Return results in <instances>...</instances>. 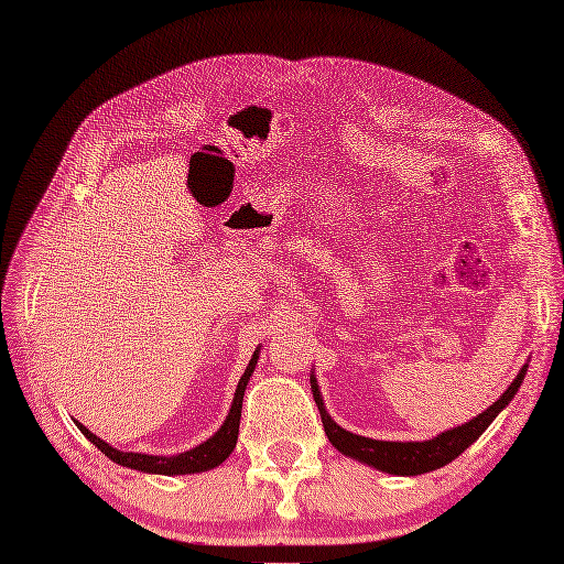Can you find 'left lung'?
Wrapping results in <instances>:
<instances>
[{"label": "left lung", "mask_w": 564, "mask_h": 564, "mask_svg": "<svg viewBox=\"0 0 564 564\" xmlns=\"http://www.w3.org/2000/svg\"><path fill=\"white\" fill-rule=\"evenodd\" d=\"M524 373H527V365L520 369V373L513 379V383L508 386L503 395L489 409H485L480 416H475L468 423L458 425V429L445 431L442 435L425 442H383V440L362 437L340 429V425L327 414V409H324L315 373L311 377V388L319 409L324 433H327L329 442L340 454L362 460V464L390 475H421V473H431L435 468L447 466L458 454H464L473 442L489 429V423L499 416L501 409L516 398L518 388L524 381Z\"/></svg>", "instance_id": "8db88e82"}]
</instances>
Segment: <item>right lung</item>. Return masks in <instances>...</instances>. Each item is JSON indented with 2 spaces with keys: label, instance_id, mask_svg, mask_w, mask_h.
Instances as JSON below:
<instances>
[{
  "label": "right lung",
  "instance_id": "obj_1",
  "mask_svg": "<svg viewBox=\"0 0 564 564\" xmlns=\"http://www.w3.org/2000/svg\"><path fill=\"white\" fill-rule=\"evenodd\" d=\"M256 362H259V348L253 350L249 367L245 369L240 383H237L235 390V398H232V406L230 412L220 425L218 433H214L207 442H202L199 447L191 449V452H183L176 456H152V454H139V452H119L115 447H110L106 440L96 437L89 429H84L82 423H77V429L84 433V437L91 440L94 445L104 452L110 460L119 466H127L133 470H141V473H158V475H187V473H202V470H209L224 464V460L230 456V452L237 445V433H240V416H242V398H245V388L249 383V377L256 369Z\"/></svg>",
  "mask_w": 564,
  "mask_h": 564
}]
</instances>
